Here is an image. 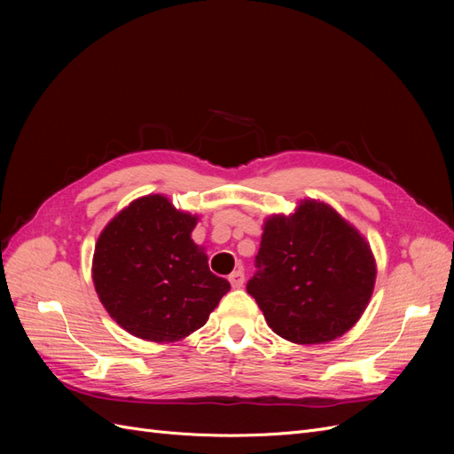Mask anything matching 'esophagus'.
<instances>
[{
	"mask_svg": "<svg viewBox=\"0 0 454 454\" xmlns=\"http://www.w3.org/2000/svg\"><path fill=\"white\" fill-rule=\"evenodd\" d=\"M229 282H231V286L232 287H242V284H244V272L242 270H235V272H231L229 274Z\"/></svg>",
	"mask_w": 454,
	"mask_h": 454,
	"instance_id": "esophagus-1",
	"label": "esophagus"
}]
</instances>
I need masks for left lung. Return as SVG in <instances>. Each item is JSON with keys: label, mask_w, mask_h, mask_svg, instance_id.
<instances>
[{"label": "left lung", "mask_w": 454, "mask_h": 454, "mask_svg": "<svg viewBox=\"0 0 454 454\" xmlns=\"http://www.w3.org/2000/svg\"><path fill=\"white\" fill-rule=\"evenodd\" d=\"M246 290L274 333L320 345L360 320L375 287L369 244L332 206L301 200L294 214L267 217Z\"/></svg>", "instance_id": "8db88e82"}]
</instances>
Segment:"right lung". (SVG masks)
Masks as SVG:
<instances>
[{"instance_id": "1", "label": "right lung", "mask_w": 454, "mask_h": 454, "mask_svg": "<svg viewBox=\"0 0 454 454\" xmlns=\"http://www.w3.org/2000/svg\"><path fill=\"white\" fill-rule=\"evenodd\" d=\"M197 222L199 215L176 210L167 197L147 195L100 232L92 282L104 309L130 335L182 340L206 324L231 290L191 239Z\"/></svg>"}]
</instances>
